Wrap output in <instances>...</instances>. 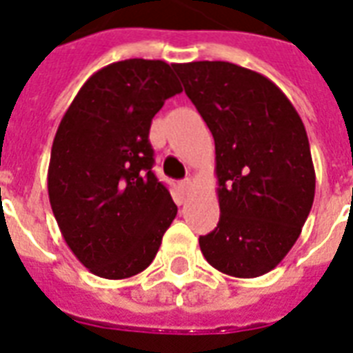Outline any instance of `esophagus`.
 <instances>
[{
	"mask_svg": "<svg viewBox=\"0 0 353 353\" xmlns=\"http://www.w3.org/2000/svg\"><path fill=\"white\" fill-rule=\"evenodd\" d=\"M179 187H181L183 194H188L190 190H192V179L190 177H187V179H183L181 183H179Z\"/></svg>",
	"mask_w": 353,
	"mask_h": 353,
	"instance_id": "obj_1",
	"label": "esophagus"
}]
</instances>
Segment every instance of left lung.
<instances>
[{
	"label": "left lung",
	"instance_id": "8db88e82",
	"mask_svg": "<svg viewBox=\"0 0 353 353\" xmlns=\"http://www.w3.org/2000/svg\"><path fill=\"white\" fill-rule=\"evenodd\" d=\"M216 146L220 221L199 236L207 262L238 279L279 265L315 196L310 141L290 99L263 74L231 62L176 68Z\"/></svg>",
	"mask_w": 353,
	"mask_h": 353
}]
</instances>
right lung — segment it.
Segmentation results:
<instances>
[{
  "label": "right lung",
  "mask_w": 353,
  "mask_h": 353,
  "mask_svg": "<svg viewBox=\"0 0 353 353\" xmlns=\"http://www.w3.org/2000/svg\"><path fill=\"white\" fill-rule=\"evenodd\" d=\"M176 63L132 58L91 74L52 141L47 188L74 256L102 279L148 268L177 214L155 177L152 119L181 93Z\"/></svg>",
  "instance_id": "obj_1"
}]
</instances>
